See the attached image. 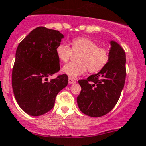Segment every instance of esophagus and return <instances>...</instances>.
<instances>
[{"label":"esophagus","mask_w":146,"mask_h":146,"mask_svg":"<svg viewBox=\"0 0 146 146\" xmlns=\"http://www.w3.org/2000/svg\"><path fill=\"white\" fill-rule=\"evenodd\" d=\"M68 82L69 84H73V83H75L76 82V80L74 79H72V78H69L68 79Z\"/></svg>","instance_id":"obj_1"}]
</instances>
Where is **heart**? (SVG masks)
Returning <instances> with one entry per match:
<instances>
[{
    "label": "heart",
    "instance_id": "obj_1",
    "mask_svg": "<svg viewBox=\"0 0 146 146\" xmlns=\"http://www.w3.org/2000/svg\"><path fill=\"white\" fill-rule=\"evenodd\" d=\"M80 54L78 56L77 63L70 62L64 65L62 72L70 78H76L89 70L96 73L104 68L110 58V51L105 47L98 46L93 40L85 37L74 38L72 48L66 43L60 44L56 48V54L60 61H68L73 53Z\"/></svg>",
    "mask_w": 146,
    "mask_h": 146
}]
</instances>
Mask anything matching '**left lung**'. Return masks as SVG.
I'll use <instances>...</instances> for the list:
<instances>
[{
    "mask_svg": "<svg viewBox=\"0 0 146 146\" xmlns=\"http://www.w3.org/2000/svg\"><path fill=\"white\" fill-rule=\"evenodd\" d=\"M110 58L104 68L86 80H79L81 92L77 97L79 108L92 117H102L114 108L126 80V54L117 42L111 41Z\"/></svg>",
    "mask_w": 146,
    "mask_h": 146,
    "instance_id": "1",
    "label": "left lung"
}]
</instances>
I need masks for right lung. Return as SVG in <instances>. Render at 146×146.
<instances>
[{"mask_svg": "<svg viewBox=\"0 0 146 146\" xmlns=\"http://www.w3.org/2000/svg\"><path fill=\"white\" fill-rule=\"evenodd\" d=\"M64 35L59 31L39 26L19 44L12 71V87L19 106L31 116L48 112L55 98L68 84L66 74L48 81L60 70L56 48Z\"/></svg>", "mask_w": 146, "mask_h": 146, "instance_id": "obj_1", "label": "right lung"}]
</instances>
